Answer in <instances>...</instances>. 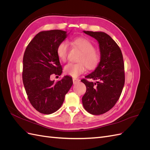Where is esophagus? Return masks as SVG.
Returning a JSON list of instances; mask_svg holds the SVG:
<instances>
[{
	"instance_id": "1",
	"label": "esophagus",
	"mask_w": 150,
	"mask_h": 150,
	"mask_svg": "<svg viewBox=\"0 0 150 150\" xmlns=\"http://www.w3.org/2000/svg\"><path fill=\"white\" fill-rule=\"evenodd\" d=\"M72 81H73V83H74V84L78 83V82H79V81H80V80H79V79H76V78H73V79H72Z\"/></svg>"
}]
</instances>
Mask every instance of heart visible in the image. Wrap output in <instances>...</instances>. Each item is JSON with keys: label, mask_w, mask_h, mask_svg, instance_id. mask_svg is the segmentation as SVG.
I'll use <instances>...</instances> for the list:
<instances>
[{"label": "heart", "mask_w": 150, "mask_h": 150, "mask_svg": "<svg viewBox=\"0 0 150 150\" xmlns=\"http://www.w3.org/2000/svg\"><path fill=\"white\" fill-rule=\"evenodd\" d=\"M75 46L82 52L79 59L78 63L69 62L64 67V72L72 77H78L86 71V65L88 69H94L100 61V56L98 52L94 51V45L89 40L83 38H76L73 41ZM69 44L66 40H63L58 45L57 54L59 59L63 62L66 61ZM85 65H84L83 63Z\"/></svg>", "instance_id": "heart-1"}]
</instances>
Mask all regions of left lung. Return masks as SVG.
I'll return each mask as SVG.
<instances>
[{
    "label": "left lung",
    "mask_w": 150,
    "mask_h": 150,
    "mask_svg": "<svg viewBox=\"0 0 150 150\" xmlns=\"http://www.w3.org/2000/svg\"><path fill=\"white\" fill-rule=\"evenodd\" d=\"M83 33L98 41L100 61L94 71L86 76L97 81L81 80L86 86L83 105L90 114L99 115L111 110L120 97L125 84L123 57L120 47L106 33L86 30Z\"/></svg>",
    "instance_id": "1"
}]
</instances>
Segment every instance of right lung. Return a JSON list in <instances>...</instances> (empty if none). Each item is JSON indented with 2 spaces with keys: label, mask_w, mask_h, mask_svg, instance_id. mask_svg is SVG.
Here are the masks:
<instances>
[{
  "label": "right lung",
  "mask_w": 150,
  "mask_h": 150,
  "mask_svg": "<svg viewBox=\"0 0 150 150\" xmlns=\"http://www.w3.org/2000/svg\"><path fill=\"white\" fill-rule=\"evenodd\" d=\"M69 34L61 30L41 31L25 49L22 80L30 103L42 114L50 115L57 111L73 84L69 76L57 83L50 78L53 74H62L57 48Z\"/></svg>",
  "instance_id": "obj_1"
}]
</instances>
